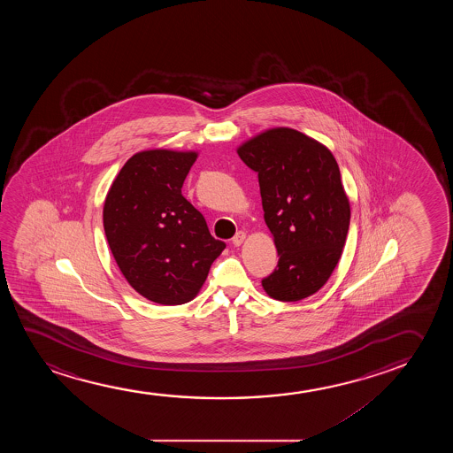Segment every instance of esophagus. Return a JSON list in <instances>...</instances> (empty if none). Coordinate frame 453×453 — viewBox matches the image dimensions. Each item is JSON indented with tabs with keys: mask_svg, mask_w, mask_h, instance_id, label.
I'll return each mask as SVG.
<instances>
[{
	"mask_svg": "<svg viewBox=\"0 0 453 453\" xmlns=\"http://www.w3.org/2000/svg\"><path fill=\"white\" fill-rule=\"evenodd\" d=\"M244 240H246V234L240 230V232H236L235 236L232 238V244H234V246H242V242H244Z\"/></svg>",
	"mask_w": 453,
	"mask_h": 453,
	"instance_id": "esophagus-1",
	"label": "esophagus"
}]
</instances>
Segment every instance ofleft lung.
<instances>
[{"label": "left lung", "mask_w": 453, "mask_h": 453, "mask_svg": "<svg viewBox=\"0 0 453 453\" xmlns=\"http://www.w3.org/2000/svg\"><path fill=\"white\" fill-rule=\"evenodd\" d=\"M238 156L258 173L265 221L280 257L261 285L280 302L310 297L341 260L349 227V201L334 156L283 127L242 143Z\"/></svg>", "instance_id": "8db88e82"}]
</instances>
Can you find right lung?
I'll list each match as a JSON object with an SVG mask.
<instances>
[{"instance_id":"obj_1","label":"right lung","mask_w":453,"mask_h":453,"mask_svg":"<svg viewBox=\"0 0 453 453\" xmlns=\"http://www.w3.org/2000/svg\"><path fill=\"white\" fill-rule=\"evenodd\" d=\"M196 156L172 150L136 153L106 195L104 229L112 257L133 289L155 303L196 297L226 248L180 193Z\"/></svg>"}]
</instances>
